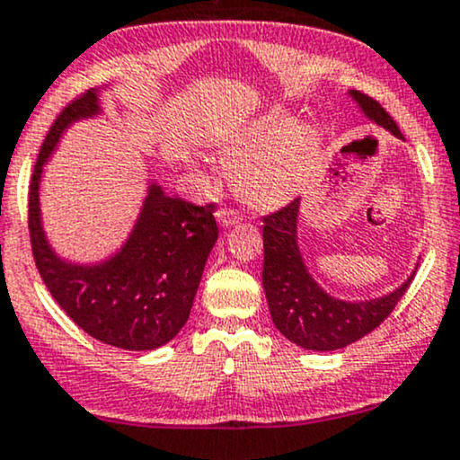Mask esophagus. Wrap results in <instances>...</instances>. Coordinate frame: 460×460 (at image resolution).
I'll list each match as a JSON object with an SVG mask.
<instances>
[{
  "instance_id": "34e87169",
  "label": "esophagus",
  "mask_w": 460,
  "mask_h": 460,
  "mask_svg": "<svg viewBox=\"0 0 460 460\" xmlns=\"http://www.w3.org/2000/svg\"><path fill=\"white\" fill-rule=\"evenodd\" d=\"M217 219L224 228H232V226L239 224L241 215L236 211H232V208H221V211H217Z\"/></svg>"
}]
</instances>
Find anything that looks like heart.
Returning <instances> with one entry per match:
<instances>
[{"instance_id":"b5f03b06","label":"heart","mask_w":460,"mask_h":460,"mask_svg":"<svg viewBox=\"0 0 460 460\" xmlns=\"http://www.w3.org/2000/svg\"><path fill=\"white\" fill-rule=\"evenodd\" d=\"M226 155L236 194L256 208H275L298 194L317 160V140L307 129L290 134L288 119L269 115L243 129Z\"/></svg>"}]
</instances>
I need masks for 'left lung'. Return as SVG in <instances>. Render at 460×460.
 <instances>
[{"label": "left lung", "mask_w": 460, "mask_h": 460, "mask_svg": "<svg viewBox=\"0 0 460 460\" xmlns=\"http://www.w3.org/2000/svg\"><path fill=\"white\" fill-rule=\"evenodd\" d=\"M349 95L368 121L388 129L396 138H403L394 119L379 102L354 89ZM298 215L300 198L264 217L262 286L270 317L277 331L300 348L314 351L341 349L376 331L393 314L416 270L396 290L379 298L343 300L332 296L311 277L305 264L298 247Z\"/></svg>", "instance_id": "1"}]
</instances>
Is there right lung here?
I'll list each match as a JSON object with an SVG mask.
<instances>
[{
    "label": "right lung",
    "mask_w": 460,
    "mask_h": 460,
    "mask_svg": "<svg viewBox=\"0 0 460 460\" xmlns=\"http://www.w3.org/2000/svg\"><path fill=\"white\" fill-rule=\"evenodd\" d=\"M100 89L72 100L50 126L30 185V236L33 260L49 292L84 332L129 351L157 349L185 326L215 243V204H196L164 194L149 181L132 232L109 258L72 262L47 239L40 211V181L72 123L98 117Z\"/></svg>",
    "instance_id": "add662e5"
}]
</instances>
